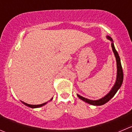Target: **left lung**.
Instances as JSON below:
<instances>
[{
    "label": "left lung",
    "instance_id": "left-lung-1",
    "mask_svg": "<svg viewBox=\"0 0 132 132\" xmlns=\"http://www.w3.org/2000/svg\"><path fill=\"white\" fill-rule=\"evenodd\" d=\"M109 40H110L111 41L113 42V40H112V38L108 36L107 37ZM112 50H113V52L114 53L115 56H116V61H117V80H116V82L115 84V85L113 86V87L112 88V90L105 96L103 98H101V99H98V100L97 101H92L89 100V99H88L86 98H84V97H82V96L79 95H77L78 97L81 99V100L84 101L86 103H88V104H92V105L94 106H101L103 105L105 103H106L107 102L109 101L111 98L115 95L117 92L118 91V89H119L120 87L121 86L122 84V81H123V71H122V66H121V60H120V57L119 56L118 53L116 51V48H115L114 45H113V43H112Z\"/></svg>",
    "mask_w": 132,
    "mask_h": 132
}]
</instances>
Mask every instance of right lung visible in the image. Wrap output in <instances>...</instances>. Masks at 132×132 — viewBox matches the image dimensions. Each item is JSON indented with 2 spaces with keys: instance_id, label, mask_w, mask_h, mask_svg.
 <instances>
[{
  "instance_id": "add662e5",
  "label": "right lung",
  "mask_w": 132,
  "mask_h": 132,
  "mask_svg": "<svg viewBox=\"0 0 132 132\" xmlns=\"http://www.w3.org/2000/svg\"><path fill=\"white\" fill-rule=\"evenodd\" d=\"M52 99H51V100H52ZM22 103L24 104H25L26 106H28V107H30V108H39V107H41V106H43L45 105V104L47 103V102H46V103H43V104H38V105H31V104H27V103H24V102H22Z\"/></svg>"
}]
</instances>
